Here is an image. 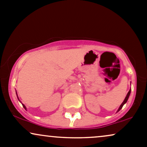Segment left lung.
Here are the masks:
<instances>
[{
    "label": "left lung",
    "instance_id": "obj_1",
    "mask_svg": "<svg viewBox=\"0 0 147 147\" xmlns=\"http://www.w3.org/2000/svg\"><path fill=\"white\" fill-rule=\"evenodd\" d=\"M130 92H131V89H130L129 92H128V94H127V95H126V96L125 99H124V101H123V102H122V103L121 105L120 106V107H119V108H118V111H117V112L120 111V110L122 109V106H124V104L126 103V102H127V100H128V98H129V96H130Z\"/></svg>",
    "mask_w": 147,
    "mask_h": 147
}]
</instances>
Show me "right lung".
<instances>
[{"label": "right lung", "mask_w": 147, "mask_h": 147, "mask_svg": "<svg viewBox=\"0 0 147 147\" xmlns=\"http://www.w3.org/2000/svg\"><path fill=\"white\" fill-rule=\"evenodd\" d=\"M16 94H17V92H16ZM17 98H18V100H19V97H18V96H17ZM19 102H21V101H20V100H19ZM22 104V103H21ZM22 105H23V108H25V109L26 110V107H25V105H24V104H22Z\"/></svg>", "instance_id": "1"}]
</instances>
